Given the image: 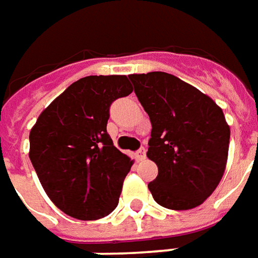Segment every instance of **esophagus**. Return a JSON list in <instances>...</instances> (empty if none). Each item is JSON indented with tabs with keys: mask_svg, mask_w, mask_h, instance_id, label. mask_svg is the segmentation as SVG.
Here are the masks:
<instances>
[{
	"mask_svg": "<svg viewBox=\"0 0 258 258\" xmlns=\"http://www.w3.org/2000/svg\"><path fill=\"white\" fill-rule=\"evenodd\" d=\"M137 157H138V159H140V161H144V159H145V157H147V155H145V148H144V147H141V148L137 151Z\"/></svg>",
	"mask_w": 258,
	"mask_h": 258,
	"instance_id": "34e87169",
	"label": "esophagus"
}]
</instances>
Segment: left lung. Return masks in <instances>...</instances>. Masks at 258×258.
<instances>
[{
    "label": "left lung",
    "mask_w": 258,
    "mask_h": 258,
    "mask_svg": "<svg viewBox=\"0 0 258 258\" xmlns=\"http://www.w3.org/2000/svg\"><path fill=\"white\" fill-rule=\"evenodd\" d=\"M128 78L152 125L147 157L158 166V176L148 189L164 208L194 209L213 194L225 172L230 128L223 111L165 72Z\"/></svg>",
    "instance_id": "left-lung-1"
}]
</instances>
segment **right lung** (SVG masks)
I'll use <instances>...</instances> for the list:
<instances>
[{
  "label": "right lung",
  "mask_w": 258,
  "mask_h": 258,
  "mask_svg": "<svg viewBox=\"0 0 258 258\" xmlns=\"http://www.w3.org/2000/svg\"><path fill=\"white\" fill-rule=\"evenodd\" d=\"M133 92L127 76H87L42 111L29 159L50 201L66 215L96 220L118 205L133 161L107 133L110 106Z\"/></svg>",
  "instance_id": "obj_1"
}]
</instances>
